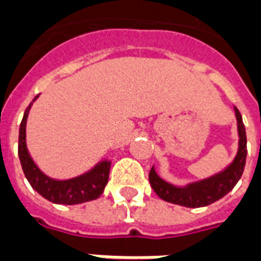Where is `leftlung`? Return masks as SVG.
Masks as SVG:
<instances>
[{
	"label": "left lung",
	"instance_id": "8db88e82",
	"mask_svg": "<svg viewBox=\"0 0 261 261\" xmlns=\"http://www.w3.org/2000/svg\"><path fill=\"white\" fill-rule=\"evenodd\" d=\"M237 117V127H238V150L234 160L230 166L223 171L212 175L210 178L202 179L198 182H193L186 186H174L168 184L164 179L157 175L154 167L150 168L149 172V182L157 196L162 200L176 205L188 206V208H200L206 206L212 202L218 201L224 197L228 192H231L237 182L242 176L246 162V133L245 126L242 122V116L240 111L234 107Z\"/></svg>",
	"mask_w": 261,
	"mask_h": 261
}]
</instances>
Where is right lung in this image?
I'll return each mask as SVG.
<instances>
[{"mask_svg": "<svg viewBox=\"0 0 261 261\" xmlns=\"http://www.w3.org/2000/svg\"><path fill=\"white\" fill-rule=\"evenodd\" d=\"M37 98L38 95L33 101ZM31 105L33 102L27 107L23 115V120L20 123L19 149H17L20 164L31 188L39 193L43 198H46L47 201L63 204V205H75L98 198L104 192L105 185L108 184L109 170H111L109 160H102L85 174L64 180L47 176L34 163L25 144V124H27V117Z\"/></svg>", "mask_w": 261, "mask_h": 261, "instance_id": "1", "label": "right lung"}]
</instances>
